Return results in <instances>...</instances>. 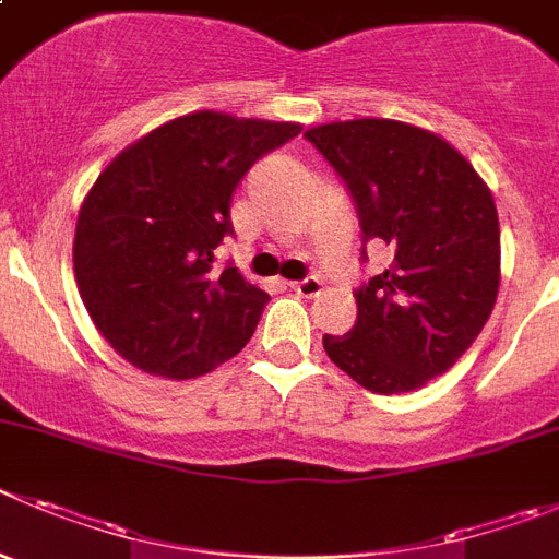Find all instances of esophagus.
<instances>
[{
  "instance_id": "obj_1",
  "label": "esophagus",
  "mask_w": 559,
  "mask_h": 559,
  "mask_svg": "<svg viewBox=\"0 0 559 559\" xmlns=\"http://www.w3.org/2000/svg\"><path fill=\"white\" fill-rule=\"evenodd\" d=\"M290 288H294L299 296H305V299H310V296L321 294V280L319 276H305V280H296V283H290Z\"/></svg>"
}]
</instances>
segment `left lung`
Returning <instances> with one entry per match:
<instances>
[{"mask_svg":"<svg viewBox=\"0 0 559 559\" xmlns=\"http://www.w3.org/2000/svg\"><path fill=\"white\" fill-rule=\"evenodd\" d=\"M305 138L355 199L362 260L373 238L393 249L355 290V326L324 335L326 355L368 391H416L463 357L496 305L493 197L454 146L404 121H335Z\"/></svg>","mask_w":559,"mask_h":559,"instance_id":"1","label":"left lung"}]
</instances>
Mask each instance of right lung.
<instances>
[{
  "label": "right lung",
  "instance_id": "1",
  "mask_svg": "<svg viewBox=\"0 0 559 559\" xmlns=\"http://www.w3.org/2000/svg\"><path fill=\"white\" fill-rule=\"evenodd\" d=\"M301 132L288 121L199 110L127 146L76 216L74 276L96 330L127 362L193 380L243 349L269 294L213 274L246 171Z\"/></svg>",
  "mask_w": 559,
  "mask_h": 559
}]
</instances>
